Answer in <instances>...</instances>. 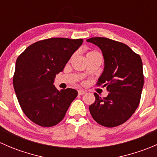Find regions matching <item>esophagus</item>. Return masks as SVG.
<instances>
[{
  "mask_svg": "<svg viewBox=\"0 0 157 157\" xmlns=\"http://www.w3.org/2000/svg\"><path fill=\"white\" fill-rule=\"evenodd\" d=\"M86 93V92L84 91V90H78V94L79 95H83Z\"/></svg>",
  "mask_w": 157,
  "mask_h": 157,
  "instance_id": "obj_1",
  "label": "esophagus"
}]
</instances>
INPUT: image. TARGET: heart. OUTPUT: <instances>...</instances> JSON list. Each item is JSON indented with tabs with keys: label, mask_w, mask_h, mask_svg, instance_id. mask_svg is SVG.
<instances>
[{
	"label": "heart",
	"mask_w": 157,
	"mask_h": 157,
	"mask_svg": "<svg viewBox=\"0 0 157 157\" xmlns=\"http://www.w3.org/2000/svg\"><path fill=\"white\" fill-rule=\"evenodd\" d=\"M92 53H96V52H90V53H88V54H92Z\"/></svg>",
	"instance_id": "obj_1"
}]
</instances>
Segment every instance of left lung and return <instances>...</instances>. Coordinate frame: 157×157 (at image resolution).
Returning a JSON list of instances; mask_svg holds the SVG:
<instances>
[{"label": "left lung", "instance_id": "8db88e82", "mask_svg": "<svg viewBox=\"0 0 157 157\" xmlns=\"http://www.w3.org/2000/svg\"><path fill=\"white\" fill-rule=\"evenodd\" d=\"M102 50L105 60L103 73L96 86H103L109 94L90 105L93 119L102 126L113 128L127 121L138 107L144 86L143 64L140 55L122 42L104 37L86 40Z\"/></svg>", "mask_w": 157, "mask_h": 157}]
</instances>
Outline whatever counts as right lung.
<instances>
[{"instance_id":"right-lung-1","label":"right lung","mask_w":157,"mask_h":157,"mask_svg":"<svg viewBox=\"0 0 157 157\" xmlns=\"http://www.w3.org/2000/svg\"><path fill=\"white\" fill-rule=\"evenodd\" d=\"M83 39L51 38L32 44L16 61L13 87L23 113L42 127L58 124L65 116L77 91H58L53 85Z\"/></svg>"}]
</instances>
